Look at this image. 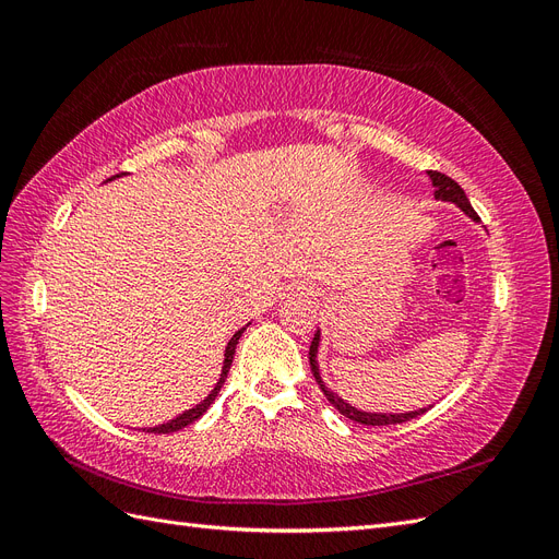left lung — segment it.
<instances>
[{
	"instance_id": "1",
	"label": "left lung",
	"mask_w": 559,
	"mask_h": 559,
	"mask_svg": "<svg viewBox=\"0 0 559 559\" xmlns=\"http://www.w3.org/2000/svg\"><path fill=\"white\" fill-rule=\"evenodd\" d=\"M429 179H431V183H433V195H436V200H443V202H452V205H456L460 207L468 218H473V222H480V216L476 214V210L471 207V202H468V198H466V193L462 191V186L456 183L454 179H450L448 175H441V173H433V170H429ZM319 341H321V333L317 331L314 333V337H312V345H310V368H312V376H314V380L319 382V386H321V392H324V396L329 399V403L333 405V408H337V413L341 415H345V417H349V419H354V421H359V425H366V427H382V425H401V421H408V419H413V417H417V415H425L429 408H419V411H411V413H364V411H359V408H354V405H349L347 401H343L341 396L337 394H333L331 389L324 384V380H321V376H319V364H317V352H319Z\"/></svg>"
}]
</instances>
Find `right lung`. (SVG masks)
Masks as SVG:
<instances>
[{"mask_svg":"<svg viewBox=\"0 0 559 559\" xmlns=\"http://www.w3.org/2000/svg\"><path fill=\"white\" fill-rule=\"evenodd\" d=\"M118 177V175H116ZM245 333V329H240V331H235V335L230 337L228 341V345H226V352H224V366H222V378H218V382L214 384V389L212 392L202 399L198 405H193L191 411H186V413H181L179 417H175V419H170V421H165V425H158V427H151V429H146V431H154V433H173V431H179V429H183V427H189V425H193V421L198 419V417H202L207 413V408L210 405L214 403V399L218 396V392H222V386H224V382H226V376H228V370H230V364H233V354H235V347H238V341H240V335Z\"/></svg>","mask_w":559,"mask_h":559,"instance_id":"obj_1","label":"right lung"}]
</instances>
